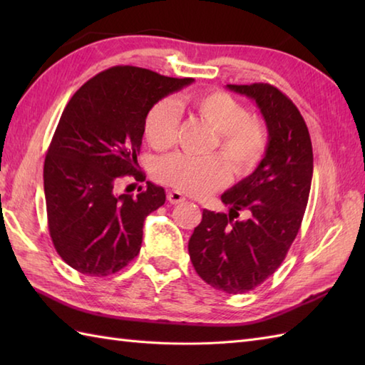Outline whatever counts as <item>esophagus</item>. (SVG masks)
<instances>
[{"label":"esophagus","instance_id":"esophagus-1","mask_svg":"<svg viewBox=\"0 0 365 365\" xmlns=\"http://www.w3.org/2000/svg\"><path fill=\"white\" fill-rule=\"evenodd\" d=\"M168 200H169V204H180L185 200V196L178 191H169L168 192Z\"/></svg>","mask_w":365,"mask_h":365}]
</instances>
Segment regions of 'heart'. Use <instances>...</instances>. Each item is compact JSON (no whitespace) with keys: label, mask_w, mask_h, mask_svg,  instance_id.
Wrapping results in <instances>:
<instances>
[{"label":"heart","mask_w":365,"mask_h":365,"mask_svg":"<svg viewBox=\"0 0 365 365\" xmlns=\"http://www.w3.org/2000/svg\"><path fill=\"white\" fill-rule=\"evenodd\" d=\"M200 119L210 125L218 138V149L227 161L230 173L247 175L259 165L267 145V133L262 123L246 108L226 92H207L182 100ZM180 111L173 98L155 103L144 120V136L150 147L166 150L175 143ZM218 155L196 158L185 153H173L160 158L153 166L158 182L192 196H204L222 187L229 178L226 163Z\"/></svg>","instance_id":"heart-1"}]
</instances>
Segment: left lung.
<instances>
[{"mask_svg": "<svg viewBox=\"0 0 365 365\" xmlns=\"http://www.w3.org/2000/svg\"><path fill=\"white\" fill-rule=\"evenodd\" d=\"M226 88L259 108L267 149L257 168L221 195L229 213L202 212L188 251L207 284L237 294L262 284L285 259L304 216L314 155L304 119L281 91L269 84ZM240 211L245 220H235Z\"/></svg>", "mask_w": 365, "mask_h": 365, "instance_id": "obj_1", "label": "left lung"}]
</instances>
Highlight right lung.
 <instances>
[{
  "instance_id": "1",
  "label": "right lung",
  "mask_w": 365,
  "mask_h": 365,
  "mask_svg": "<svg viewBox=\"0 0 365 365\" xmlns=\"http://www.w3.org/2000/svg\"><path fill=\"white\" fill-rule=\"evenodd\" d=\"M195 83L147 68L119 66L75 92L61 115L43 166L48 229L63 260L88 276H108L133 260L147 216L165 204V190L115 192L136 173L150 108Z\"/></svg>"
}]
</instances>
